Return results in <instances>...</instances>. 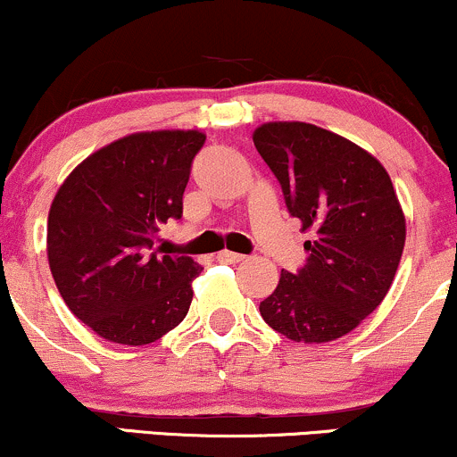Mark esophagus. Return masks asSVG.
I'll return each instance as SVG.
<instances>
[{
	"label": "esophagus",
	"instance_id": "obj_1",
	"mask_svg": "<svg viewBox=\"0 0 457 457\" xmlns=\"http://www.w3.org/2000/svg\"><path fill=\"white\" fill-rule=\"evenodd\" d=\"M216 259L220 262H244L245 259H248V256L237 254V252H230V250H222V252H218Z\"/></svg>",
	"mask_w": 457,
	"mask_h": 457
}]
</instances>
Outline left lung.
I'll list each match as a JSON object with an SVG mask.
<instances>
[{"label":"left lung","instance_id":"left-lung-1","mask_svg":"<svg viewBox=\"0 0 457 457\" xmlns=\"http://www.w3.org/2000/svg\"><path fill=\"white\" fill-rule=\"evenodd\" d=\"M252 141L288 213L314 230L303 265L282 270L276 291L261 302L262 320L305 345L346 336L383 302L404 250V213L387 170L359 145L312 123H262Z\"/></svg>","mask_w":457,"mask_h":457}]
</instances>
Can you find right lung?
Listing matches in <instances>:
<instances>
[{"label":"right lung","mask_w":457,"mask_h":457,"mask_svg":"<svg viewBox=\"0 0 457 457\" xmlns=\"http://www.w3.org/2000/svg\"><path fill=\"white\" fill-rule=\"evenodd\" d=\"M198 130L137 132L83 160L53 198L46 252L70 312L115 345L143 346L186 319L190 256L160 254L154 235L184 213Z\"/></svg>","instance_id":"obj_1"}]
</instances>
